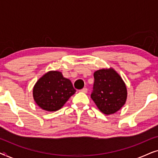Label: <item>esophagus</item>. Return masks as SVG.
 Here are the masks:
<instances>
[{
	"label": "esophagus",
	"mask_w": 158,
	"mask_h": 158,
	"mask_svg": "<svg viewBox=\"0 0 158 158\" xmlns=\"http://www.w3.org/2000/svg\"><path fill=\"white\" fill-rule=\"evenodd\" d=\"M81 92L85 93V94H87V93H88V88H83V89L81 90Z\"/></svg>",
	"instance_id": "esophagus-1"
}]
</instances>
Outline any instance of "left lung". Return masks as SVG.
I'll return each mask as SVG.
<instances>
[{
  "mask_svg": "<svg viewBox=\"0 0 158 158\" xmlns=\"http://www.w3.org/2000/svg\"><path fill=\"white\" fill-rule=\"evenodd\" d=\"M91 98L98 109L106 115L117 112L126 103V84L114 68H103L94 73Z\"/></svg>",
  "mask_w": 158,
  "mask_h": 158,
  "instance_id": "8db88e82",
  "label": "left lung"
}]
</instances>
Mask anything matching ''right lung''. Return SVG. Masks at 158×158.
Returning a JSON list of instances; mask_svg holds the SVG:
<instances>
[{"label": "right lung", "mask_w": 158, "mask_h": 158, "mask_svg": "<svg viewBox=\"0 0 158 158\" xmlns=\"http://www.w3.org/2000/svg\"><path fill=\"white\" fill-rule=\"evenodd\" d=\"M76 90L71 81L57 70L45 73L33 88V98L37 106L47 111H56L63 106Z\"/></svg>", "instance_id": "add662e5"}]
</instances>
